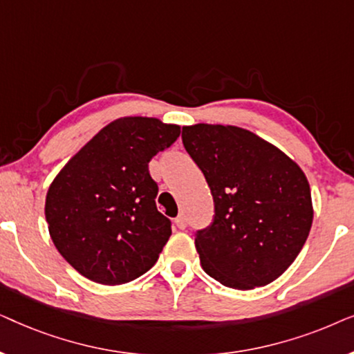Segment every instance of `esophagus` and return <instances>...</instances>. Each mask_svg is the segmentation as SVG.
<instances>
[{
	"label": "esophagus",
	"mask_w": 354,
	"mask_h": 354,
	"mask_svg": "<svg viewBox=\"0 0 354 354\" xmlns=\"http://www.w3.org/2000/svg\"><path fill=\"white\" fill-rule=\"evenodd\" d=\"M176 225L178 227V229H185V227H187V217L185 216H183V214H180V216H177L176 217Z\"/></svg>",
	"instance_id": "1"
}]
</instances>
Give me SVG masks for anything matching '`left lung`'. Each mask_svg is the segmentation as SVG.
I'll use <instances>...</instances> for the list:
<instances>
[{
  "mask_svg": "<svg viewBox=\"0 0 354 354\" xmlns=\"http://www.w3.org/2000/svg\"><path fill=\"white\" fill-rule=\"evenodd\" d=\"M182 142L214 200V219L195 236L205 272L236 290L274 282L311 230V188L301 167L235 125H187Z\"/></svg>",
  "mask_w": 354,
  "mask_h": 354,
  "instance_id": "obj_1",
  "label": "left lung"
}]
</instances>
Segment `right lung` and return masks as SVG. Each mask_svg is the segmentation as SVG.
Returning <instances> with one entry per match:
<instances>
[{
    "label": "right lung",
    "instance_id": "add662e5",
    "mask_svg": "<svg viewBox=\"0 0 354 354\" xmlns=\"http://www.w3.org/2000/svg\"><path fill=\"white\" fill-rule=\"evenodd\" d=\"M180 135L156 118H120L69 159L48 188L45 216L62 258L84 277L120 285L156 263L171 236L148 162Z\"/></svg>",
    "mask_w": 354,
    "mask_h": 354
}]
</instances>
